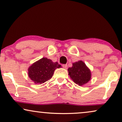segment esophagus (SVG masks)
<instances>
[{
    "label": "esophagus",
    "mask_w": 122,
    "mask_h": 122,
    "mask_svg": "<svg viewBox=\"0 0 122 122\" xmlns=\"http://www.w3.org/2000/svg\"><path fill=\"white\" fill-rule=\"evenodd\" d=\"M68 67V66L67 64H64V65H63V68H64V69H67V67Z\"/></svg>",
    "instance_id": "esophagus-1"
}]
</instances>
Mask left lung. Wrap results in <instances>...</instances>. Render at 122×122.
<instances>
[{
  "label": "left lung",
  "mask_w": 122,
  "mask_h": 122,
  "mask_svg": "<svg viewBox=\"0 0 122 122\" xmlns=\"http://www.w3.org/2000/svg\"><path fill=\"white\" fill-rule=\"evenodd\" d=\"M68 71L73 81L79 86L86 84L91 78V71L82 61L73 63L72 67H69Z\"/></svg>",
  "instance_id": "1"
}]
</instances>
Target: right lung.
Here are the masks:
<instances>
[{
    "mask_svg": "<svg viewBox=\"0 0 122 122\" xmlns=\"http://www.w3.org/2000/svg\"><path fill=\"white\" fill-rule=\"evenodd\" d=\"M61 66L51 59L42 58L33 63L28 69L29 78L36 84H42L49 80L56 68Z\"/></svg>",
    "mask_w": 122,
    "mask_h": 122,
    "instance_id": "add662e5",
    "label": "right lung"
}]
</instances>
